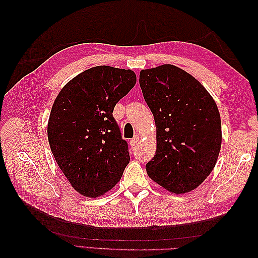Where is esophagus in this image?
I'll return each instance as SVG.
<instances>
[{"label": "esophagus", "instance_id": "1", "mask_svg": "<svg viewBox=\"0 0 258 258\" xmlns=\"http://www.w3.org/2000/svg\"><path fill=\"white\" fill-rule=\"evenodd\" d=\"M139 141H140V138H139V136H135L134 139H132V140L130 141V144H131V146H135L136 144H138V142H139Z\"/></svg>", "mask_w": 258, "mask_h": 258}]
</instances>
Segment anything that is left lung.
Instances as JSON below:
<instances>
[{
    "label": "left lung",
    "instance_id": "left-lung-1",
    "mask_svg": "<svg viewBox=\"0 0 258 258\" xmlns=\"http://www.w3.org/2000/svg\"><path fill=\"white\" fill-rule=\"evenodd\" d=\"M140 85L156 125L147 175L173 194L188 193L212 173L220 154L216 103L199 81L172 64L142 70Z\"/></svg>",
    "mask_w": 258,
    "mask_h": 258
}]
</instances>
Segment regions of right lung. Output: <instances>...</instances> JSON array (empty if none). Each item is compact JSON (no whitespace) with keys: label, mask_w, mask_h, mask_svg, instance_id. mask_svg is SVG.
<instances>
[{"label":"right lung","mask_w":258,"mask_h":258,"mask_svg":"<svg viewBox=\"0 0 258 258\" xmlns=\"http://www.w3.org/2000/svg\"><path fill=\"white\" fill-rule=\"evenodd\" d=\"M135 83L132 70L101 65L76 75L54 101L48 143L65 177L83 196L95 199L112 189L130 163L113 109Z\"/></svg>","instance_id":"obj_1"}]
</instances>
